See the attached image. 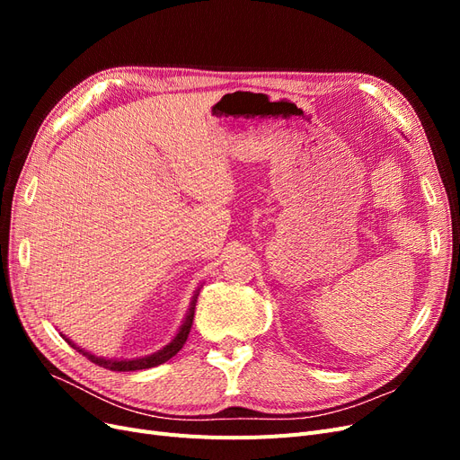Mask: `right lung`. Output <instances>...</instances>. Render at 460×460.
<instances>
[{
	"instance_id": "1",
	"label": "right lung",
	"mask_w": 460,
	"mask_h": 460,
	"mask_svg": "<svg viewBox=\"0 0 460 460\" xmlns=\"http://www.w3.org/2000/svg\"><path fill=\"white\" fill-rule=\"evenodd\" d=\"M196 299H198V296L193 297V301H191V307H190V311H188V316H186V320H184L182 328H180V332L176 333V338H174L169 345L163 347L161 351L153 353V355H147V357H144V358L113 360V358L95 357V355H92V353H88V351H84V349H80V347H76L71 340H66L65 336H63V338L68 341V345H73L75 349H78V351H80L82 355H84L86 358H90L92 363H95L97 367H103V368H107V370H113V372H130V370H144V368L157 367V365L166 363V360H169V358H172V357H174V355H176V353L184 347V343H186V340H188L190 328H191V323H193V313H196Z\"/></svg>"
}]
</instances>
